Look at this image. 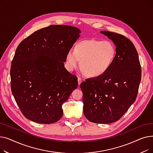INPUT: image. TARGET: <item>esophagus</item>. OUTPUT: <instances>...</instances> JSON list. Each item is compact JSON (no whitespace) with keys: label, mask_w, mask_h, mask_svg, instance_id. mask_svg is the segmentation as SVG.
<instances>
[{"label":"esophagus","mask_w":153,"mask_h":153,"mask_svg":"<svg viewBox=\"0 0 153 153\" xmlns=\"http://www.w3.org/2000/svg\"><path fill=\"white\" fill-rule=\"evenodd\" d=\"M77 81H78V85L79 86V85H80V84H81V82H82L81 79V78H79V77H78V79H77Z\"/></svg>","instance_id":"obj_1"}]
</instances>
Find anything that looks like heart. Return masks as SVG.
<instances>
[{
    "label": "heart",
    "mask_w": 153,
    "mask_h": 153,
    "mask_svg": "<svg viewBox=\"0 0 153 153\" xmlns=\"http://www.w3.org/2000/svg\"><path fill=\"white\" fill-rule=\"evenodd\" d=\"M117 56V48L110 40L90 39L78 42L66 56L65 66L69 71L76 70L81 64L85 74L100 77L108 71Z\"/></svg>",
    "instance_id": "b5f03b06"
}]
</instances>
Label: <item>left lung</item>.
<instances>
[{
	"label": "left lung",
	"instance_id": "obj_1",
	"mask_svg": "<svg viewBox=\"0 0 153 153\" xmlns=\"http://www.w3.org/2000/svg\"><path fill=\"white\" fill-rule=\"evenodd\" d=\"M117 48L111 68L103 75L81 84L83 111L89 121L101 124L117 122L134 102L141 78L138 52L129 39L118 33L100 31Z\"/></svg>",
	"mask_w": 153,
	"mask_h": 153
}]
</instances>
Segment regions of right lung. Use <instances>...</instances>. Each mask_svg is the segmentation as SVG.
I'll use <instances>...</instances> for the list:
<instances>
[{
	"label": "right lung",
	"instance_id": "right-lung-1",
	"mask_svg": "<svg viewBox=\"0 0 153 153\" xmlns=\"http://www.w3.org/2000/svg\"><path fill=\"white\" fill-rule=\"evenodd\" d=\"M81 33L74 27L51 25L34 32L18 46L10 68L11 90L27 119L50 124L62 117V104L78 84L64 62Z\"/></svg>",
	"mask_w": 153,
	"mask_h": 153
}]
</instances>
